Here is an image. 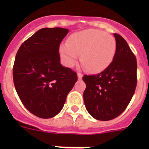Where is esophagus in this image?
I'll use <instances>...</instances> for the list:
<instances>
[{
    "label": "esophagus",
    "instance_id": "esophagus-1",
    "mask_svg": "<svg viewBox=\"0 0 149 149\" xmlns=\"http://www.w3.org/2000/svg\"><path fill=\"white\" fill-rule=\"evenodd\" d=\"M77 77H78V79H82V78H83V74L80 73V72H78L77 73Z\"/></svg>",
    "mask_w": 149,
    "mask_h": 149
}]
</instances>
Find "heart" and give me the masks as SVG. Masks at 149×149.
I'll use <instances>...</instances> for the list:
<instances>
[{"mask_svg": "<svg viewBox=\"0 0 149 149\" xmlns=\"http://www.w3.org/2000/svg\"><path fill=\"white\" fill-rule=\"evenodd\" d=\"M115 38L111 34L96 29H87L72 34L68 44H63L59 53L63 63L72 67L81 55L82 65L91 72L105 70L115 56Z\"/></svg>", "mask_w": 149, "mask_h": 149, "instance_id": "obj_1", "label": "heart"}]
</instances>
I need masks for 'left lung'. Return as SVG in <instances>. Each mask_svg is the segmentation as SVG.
<instances>
[{
  "label": "left lung",
  "instance_id": "1",
  "mask_svg": "<svg viewBox=\"0 0 149 149\" xmlns=\"http://www.w3.org/2000/svg\"><path fill=\"white\" fill-rule=\"evenodd\" d=\"M115 56L109 66L96 75H84V104L89 113L99 120H110L125 111L137 85V60L122 36L113 34Z\"/></svg>",
  "mask_w": 149,
  "mask_h": 149
}]
</instances>
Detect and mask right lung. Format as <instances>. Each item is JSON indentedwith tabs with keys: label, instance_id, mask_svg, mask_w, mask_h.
<instances>
[{
	"label": "right lung",
	"instance_id": "add662e5",
	"mask_svg": "<svg viewBox=\"0 0 149 149\" xmlns=\"http://www.w3.org/2000/svg\"><path fill=\"white\" fill-rule=\"evenodd\" d=\"M68 32L62 28L40 29L22 43L15 56V90L27 110L38 118L58 114L77 81V72L60 63L59 45Z\"/></svg>",
	"mask_w": 149,
	"mask_h": 149
}]
</instances>
